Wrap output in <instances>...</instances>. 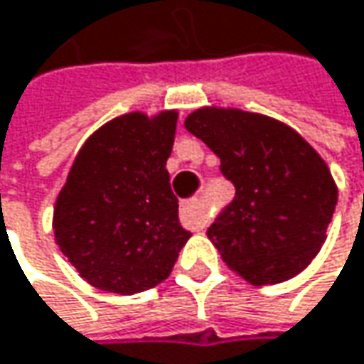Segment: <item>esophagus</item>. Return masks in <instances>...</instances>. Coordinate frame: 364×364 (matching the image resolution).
<instances>
[{
  "label": "esophagus",
  "instance_id": "esophagus-1",
  "mask_svg": "<svg viewBox=\"0 0 364 364\" xmlns=\"http://www.w3.org/2000/svg\"><path fill=\"white\" fill-rule=\"evenodd\" d=\"M181 220L193 229H204L208 225V213L204 200H191L181 206Z\"/></svg>",
  "mask_w": 364,
  "mask_h": 364
}]
</instances>
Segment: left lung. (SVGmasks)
<instances>
[{
	"label": "left lung",
	"mask_w": 364,
	"mask_h": 364,
	"mask_svg": "<svg viewBox=\"0 0 364 364\" xmlns=\"http://www.w3.org/2000/svg\"><path fill=\"white\" fill-rule=\"evenodd\" d=\"M185 129L220 158L233 202L208 227L225 264L252 285L302 273L325 244L338 187L325 160L285 122L206 106Z\"/></svg>",
	"instance_id": "1"
}]
</instances>
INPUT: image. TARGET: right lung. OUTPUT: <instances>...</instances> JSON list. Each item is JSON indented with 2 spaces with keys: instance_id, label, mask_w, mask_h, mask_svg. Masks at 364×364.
Wrapping results in <instances>:
<instances>
[{
  "instance_id": "obj_1",
  "label": "right lung",
  "mask_w": 364,
  "mask_h": 364,
  "mask_svg": "<svg viewBox=\"0 0 364 364\" xmlns=\"http://www.w3.org/2000/svg\"><path fill=\"white\" fill-rule=\"evenodd\" d=\"M177 110L129 112L79 149L53 206L55 244L89 285L133 296L166 279L191 237L166 160Z\"/></svg>"
}]
</instances>
